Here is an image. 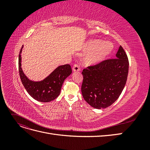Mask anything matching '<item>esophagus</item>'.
<instances>
[{"instance_id": "34e87169", "label": "esophagus", "mask_w": 150, "mask_h": 150, "mask_svg": "<svg viewBox=\"0 0 150 150\" xmlns=\"http://www.w3.org/2000/svg\"><path fill=\"white\" fill-rule=\"evenodd\" d=\"M72 71H73V72H78V71H79L80 68H79V66L78 64H74L73 66V67H72Z\"/></svg>"}]
</instances>
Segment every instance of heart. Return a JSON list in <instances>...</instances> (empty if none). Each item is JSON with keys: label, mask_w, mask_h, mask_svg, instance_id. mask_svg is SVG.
Masks as SVG:
<instances>
[{"label": "heart", "mask_w": 150, "mask_h": 150, "mask_svg": "<svg viewBox=\"0 0 150 150\" xmlns=\"http://www.w3.org/2000/svg\"><path fill=\"white\" fill-rule=\"evenodd\" d=\"M114 46L110 41L100 39H91L86 42L83 50L87 52L83 58V63L86 66H95L105 61L112 53Z\"/></svg>", "instance_id": "obj_1"}]
</instances>
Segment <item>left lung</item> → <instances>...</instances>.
<instances>
[{
    "label": "left lung",
    "mask_w": 150,
    "mask_h": 150,
    "mask_svg": "<svg viewBox=\"0 0 150 150\" xmlns=\"http://www.w3.org/2000/svg\"><path fill=\"white\" fill-rule=\"evenodd\" d=\"M128 69V56L120 46L116 58L83 69L81 92L84 100L96 109L111 106L125 88Z\"/></svg>",
    "instance_id": "1"
}]
</instances>
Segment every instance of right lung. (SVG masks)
Here are the masks:
<instances>
[{
  "mask_svg": "<svg viewBox=\"0 0 150 150\" xmlns=\"http://www.w3.org/2000/svg\"><path fill=\"white\" fill-rule=\"evenodd\" d=\"M19 56V71L22 84L31 97L40 102L46 103L55 99L60 94L64 80L72 73L69 64L58 66L46 78L40 81L30 80L24 73L21 67V52Z\"/></svg>",
  "mask_w": 150,
  "mask_h": 150,
  "instance_id": "1",
  "label": "right lung"
}]
</instances>
